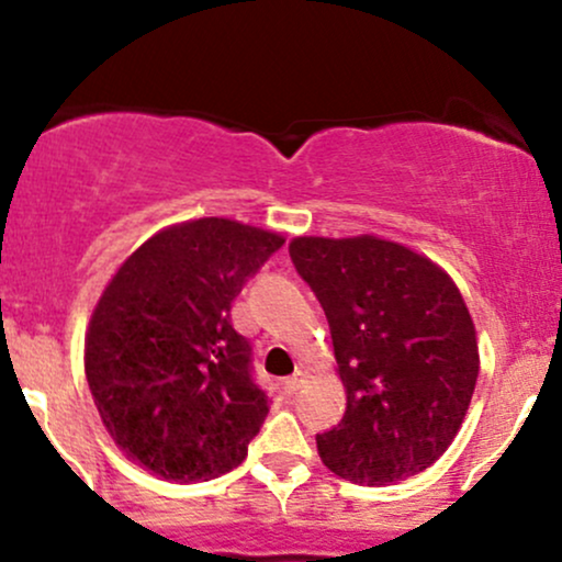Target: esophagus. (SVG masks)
<instances>
[{
    "instance_id": "obj_1",
    "label": "esophagus",
    "mask_w": 562,
    "mask_h": 562,
    "mask_svg": "<svg viewBox=\"0 0 562 562\" xmlns=\"http://www.w3.org/2000/svg\"><path fill=\"white\" fill-rule=\"evenodd\" d=\"M303 380H306V375H303V372L299 370V372H295V375H290V378L282 380V389H285V393H295L303 385Z\"/></svg>"
}]
</instances>
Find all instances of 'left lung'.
I'll use <instances>...</instances> for the list:
<instances>
[{"label": "left lung", "instance_id": "left-lung-1", "mask_svg": "<svg viewBox=\"0 0 562 562\" xmlns=\"http://www.w3.org/2000/svg\"><path fill=\"white\" fill-rule=\"evenodd\" d=\"M330 322L346 415L317 436L327 470L362 486L423 473L460 434L479 380L475 325L454 280L378 235L290 240Z\"/></svg>", "mask_w": 562, "mask_h": 562}]
</instances>
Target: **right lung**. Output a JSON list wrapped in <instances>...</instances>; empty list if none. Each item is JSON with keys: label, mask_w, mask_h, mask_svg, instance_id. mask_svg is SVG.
<instances>
[{"label": "right lung", "mask_w": 562, "mask_h": 562, "mask_svg": "<svg viewBox=\"0 0 562 562\" xmlns=\"http://www.w3.org/2000/svg\"><path fill=\"white\" fill-rule=\"evenodd\" d=\"M285 237L224 216L164 227L111 277L83 338L100 420L134 465L166 481L235 470L269 398L229 308Z\"/></svg>", "instance_id": "add662e5"}]
</instances>
